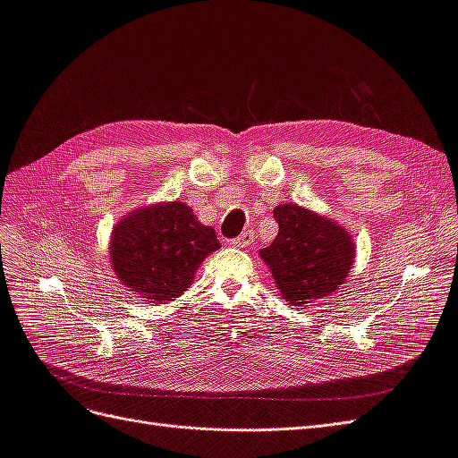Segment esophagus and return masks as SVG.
Returning <instances> with one entry per match:
<instances>
[{
  "instance_id": "34e87169",
  "label": "esophagus",
  "mask_w": 458,
  "mask_h": 458,
  "mask_svg": "<svg viewBox=\"0 0 458 458\" xmlns=\"http://www.w3.org/2000/svg\"><path fill=\"white\" fill-rule=\"evenodd\" d=\"M231 242H233V246H241V248L250 246L254 242V231H244L242 234H239V237L233 239Z\"/></svg>"
}]
</instances>
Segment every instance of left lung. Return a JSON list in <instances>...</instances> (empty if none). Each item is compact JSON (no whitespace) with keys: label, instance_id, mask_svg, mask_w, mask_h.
<instances>
[{"label":"left lung","instance_id":"1","mask_svg":"<svg viewBox=\"0 0 458 458\" xmlns=\"http://www.w3.org/2000/svg\"><path fill=\"white\" fill-rule=\"evenodd\" d=\"M279 234L259 256L267 263L281 296L303 306L330 296L345 281L355 256L350 233L335 221L296 204L273 210Z\"/></svg>","mask_w":458,"mask_h":458}]
</instances>
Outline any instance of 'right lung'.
I'll list each match as a JSON object with an SVG mask.
<instances>
[{
    "mask_svg": "<svg viewBox=\"0 0 458 458\" xmlns=\"http://www.w3.org/2000/svg\"><path fill=\"white\" fill-rule=\"evenodd\" d=\"M217 234L183 202L143 208L114 227L110 259L133 294L157 303L185 293Z\"/></svg>",
    "mask_w": 458,
    "mask_h": 458,
    "instance_id": "1",
    "label": "right lung"
}]
</instances>
